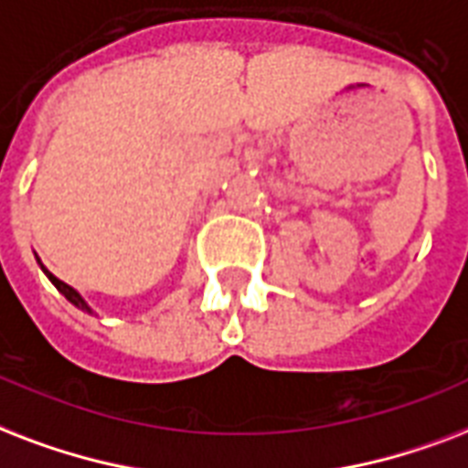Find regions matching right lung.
<instances>
[{
	"instance_id": "add662e5",
	"label": "right lung",
	"mask_w": 468,
	"mask_h": 468,
	"mask_svg": "<svg viewBox=\"0 0 468 468\" xmlns=\"http://www.w3.org/2000/svg\"><path fill=\"white\" fill-rule=\"evenodd\" d=\"M38 263H41V261H38ZM41 268H43V273L48 275V281H50V283L56 285L58 291L63 292L65 298L70 300L72 305H75V307H80V310H85V313H90V314H92V307L87 305L85 300H82V295H80V292H78V291H75V288H70V285H68V283H63V281H60V278H56V275L50 273L48 268L43 266V263H41Z\"/></svg>"
}]
</instances>
